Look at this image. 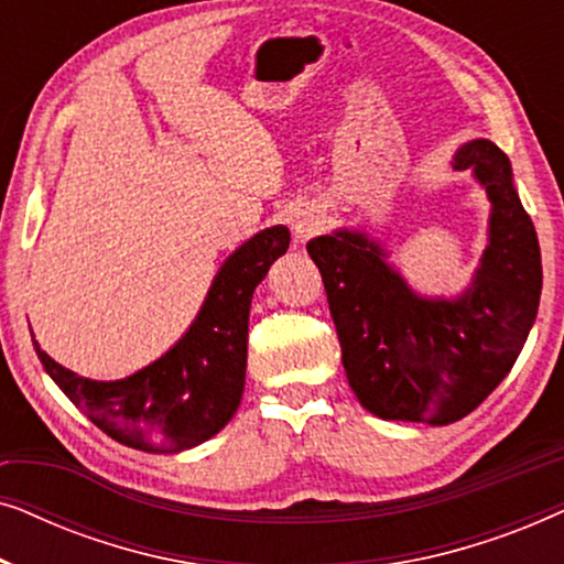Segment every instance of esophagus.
Listing matches in <instances>:
<instances>
[{
    "label": "esophagus",
    "mask_w": 564,
    "mask_h": 564,
    "mask_svg": "<svg viewBox=\"0 0 564 564\" xmlns=\"http://www.w3.org/2000/svg\"><path fill=\"white\" fill-rule=\"evenodd\" d=\"M318 228H321L318 210H300L295 218H292V234H295L297 241H305V238L318 234Z\"/></svg>",
    "instance_id": "esophagus-1"
}]
</instances>
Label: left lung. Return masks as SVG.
<instances>
[{
  "label": "left lung",
  "instance_id": "obj_1",
  "mask_svg": "<svg viewBox=\"0 0 564 564\" xmlns=\"http://www.w3.org/2000/svg\"><path fill=\"white\" fill-rule=\"evenodd\" d=\"M473 169L492 203L490 246L459 300L413 295L365 234L313 238L351 390L384 421L444 426L473 413L511 372L542 297V253L496 143L473 141L454 156Z\"/></svg>",
  "mask_w": 564,
  "mask_h": 564
}]
</instances>
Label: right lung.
I'll list each match as a JSON object with an SVG mask.
<instances>
[{"label":"right lung","mask_w":564,"mask_h":564,"mask_svg":"<svg viewBox=\"0 0 564 564\" xmlns=\"http://www.w3.org/2000/svg\"><path fill=\"white\" fill-rule=\"evenodd\" d=\"M288 246L284 226L246 241L223 264L182 341L126 380L95 382L68 372L33 341L37 359L64 395L115 442L153 454L192 449L238 411L253 290Z\"/></svg>","instance_id":"1"}]
</instances>
